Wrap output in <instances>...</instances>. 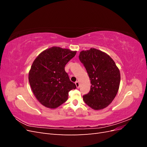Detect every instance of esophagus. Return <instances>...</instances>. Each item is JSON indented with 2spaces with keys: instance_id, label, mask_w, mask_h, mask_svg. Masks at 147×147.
Wrapping results in <instances>:
<instances>
[{
  "instance_id": "obj_1",
  "label": "esophagus",
  "mask_w": 147,
  "mask_h": 147,
  "mask_svg": "<svg viewBox=\"0 0 147 147\" xmlns=\"http://www.w3.org/2000/svg\"><path fill=\"white\" fill-rule=\"evenodd\" d=\"M75 84H76V86L77 88H78L80 87V83L78 82H75Z\"/></svg>"
}]
</instances>
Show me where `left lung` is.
Instances as JSON below:
<instances>
[{"mask_svg":"<svg viewBox=\"0 0 147 147\" xmlns=\"http://www.w3.org/2000/svg\"><path fill=\"white\" fill-rule=\"evenodd\" d=\"M79 59L91 83L90 91L83 96V100L95 110L105 109L118 93L121 79L119 69L109 55L94 48L82 51Z\"/></svg>","mask_w":147,"mask_h":147,"instance_id":"obj_1","label":"left lung"}]
</instances>
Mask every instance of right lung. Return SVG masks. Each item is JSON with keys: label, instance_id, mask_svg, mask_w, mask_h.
<instances>
[{"label": "right lung", "instance_id": "add662e5", "mask_svg": "<svg viewBox=\"0 0 147 147\" xmlns=\"http://www.w3.org/2000/svg\"><path fill=\"white\" fill-rule=\"evenodd\" d=\"M77 51L53 47L43 51L34 61L29 82L37 100L47 108H57L67 100L69 92L76 88L65 71V65Z\"/></svg>", "mask_w": 147, "mask_h": 147}]
</instances>
